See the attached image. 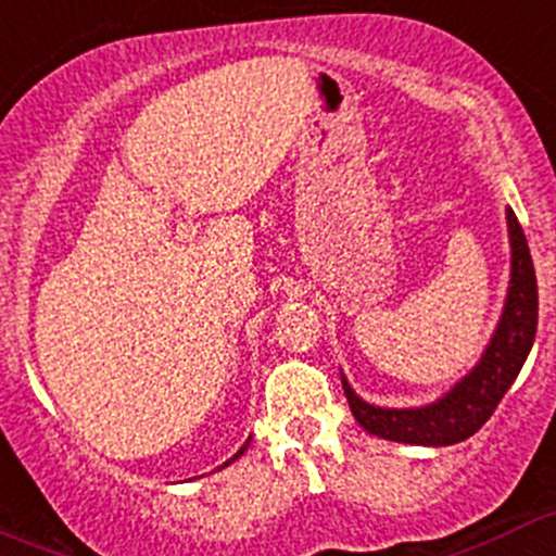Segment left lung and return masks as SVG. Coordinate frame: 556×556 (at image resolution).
Segmentation results:
<instances>
[{
    "label": "left lung",
    "mask_w": 556,
    "mask_h": 556,
    "mask_svg": "<svg viewBox=\"0 0 556 556\" xmlns=\"http://www.w3.org/2000/svg\"><path fill=\"white\" fill-rule=\"evenodd\" d=\"M508 235L514 260H510V289L500 327L476 370L465 376V381H459L446 397L427 408L387 410L362 403L343 378L351 414L370 435L383 441L416 443V446H452L481 430L494 414L503 394L519 376L538 329L535 267L514 211H508Z\"/></svg>",
    "instance_id": "8db88e82"
}]
</instances>
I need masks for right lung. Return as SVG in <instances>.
Returning a JSON list of instances; mask_svg holds the SVG:
<instances>
[{
	"label": "right lung",
	"instance_id": "1",
	"mask_svg": "<svg viewBox=\"0 0 556 556\" xmlns=\"http://www.w3.org/2000/svg\"><path fill=\"white\" fill-rule=\"evenodd\" d=\"M245 448H249V443H245V446H243V448H240V452H238V454H235V457H232V459H229V463H235V459H238V457H240V454H243V452H245ZM229 463H227V465H229Z\"/></svg>",
	"mask_w": 556,
	"mask_h": 556
}]
</instances>
